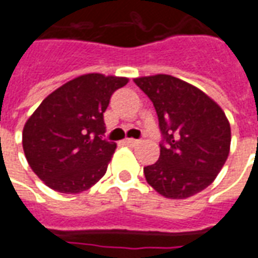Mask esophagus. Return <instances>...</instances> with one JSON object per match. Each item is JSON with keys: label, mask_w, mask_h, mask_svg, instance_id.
<instances>
[{"label": "esophagus", "mask_w": 258, "mask_h": 258, "mask_svg": "<svg viewBox=\"0 0 258 258\" xmlns=\"http://www.w3.org/2000/svg\"><path fill=\"white\" fill-rule=\"evenodd\" d=\"M123 143H125V145H127V146H136V145L139 143V140H136V139H125V140H123Z\"/></svg>", "instance_id": "obj_1"}]
</instances>
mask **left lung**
I'll list each match as a JSON object with an SVG mask.
<instances>
[{
    "mask_svg": "<svg viewBox=\"0 0 258 258\" xmlns=\"http://www.w3.org/2000/svg\"><path fill=\"white\" fill-rule=\"evenodd\" d=\"M152 99L163 135L159 160L143 168L163 197L185 200L211 185L230 150L225 112L200 88L168 74L133 80Z\"/></svg>",
    "mask_w": 258,
    "mask_h": 258,
    "instance_id": "obj_1",
    "label": "left lung"
}]
</instances>
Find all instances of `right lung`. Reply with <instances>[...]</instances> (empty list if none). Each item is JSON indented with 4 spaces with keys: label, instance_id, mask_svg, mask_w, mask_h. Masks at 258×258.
Here are the masks:
<instances>
[{
    "label": "right lung",
    "instance_id": "right-lung-1",
    "mask_svg": "<svg viewBox=\"0 0 258 258\" xmlns=\"http://www.w3.org/2000/svg\"><path fill=\"white\" fill-rule=\"evenodd\" d=\"M127 81L99 73L76 77L49 94L26 120L25 157L49 188L80 194L105 175L116 143L102 140L104 112Z\"/></svg>",
    "mask_w": 258,
    "mask_h": 258
}]
</instances>
